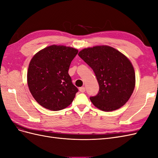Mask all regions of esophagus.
<instances>
[{
  "label": "esophagus",
  "instance_id": "esophagus-1",
  "mask_svg": "<svg viewBox=\"0 0 158 158\" xmlns=\"http://www.w3.org/2000/svg\"><path fill=\"white\" fill-rule=\"evenodd\" d=\"M79 91L80 92H85V88L84 87H81V88H79Z\"/></svg>",
  "mask_w": 158,
  "mask_h": 158
}]
</instances>
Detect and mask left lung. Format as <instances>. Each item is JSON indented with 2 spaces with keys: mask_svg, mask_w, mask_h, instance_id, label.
<instances>
[{
  "mask_svg": "<svg viewBox=\"0 0 158 158\" xmlns=\"http://www.w3.org/2000/svg\"><path fill=\"white\" fill-rule=\"evenodd\" d=\"M78 56L94 70L99 85L98 94L89 99L103 111H112L123 106L135 87V73L127 57L107 45L89 47Z\"/></svg>",
  "mask_w": 158,
  "mask_h": 158,
  "instance_id": "left-lung-1",
  "label": "left lung"
}]
</instances>
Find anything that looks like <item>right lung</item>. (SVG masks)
Returning <instances> with one entry per match:
<instances>
[{
	"mask_svg": "<svg viewBox=\"0 0 158 158\" xmlns=\"http://www.w3.org/2000/svg\"><path fill=\"white\" fill-rule=\"evenodd\" d=\"M78 52L73 47L52 45L33 56L27 70V85L40 106L59 111L73 102L78 89L68 72Z\"/></svg>",
	"mask_w": 158,
	"mask_h": 158,
	"instance_id": "1",
	"label": "right lung"
}]
</instances>
